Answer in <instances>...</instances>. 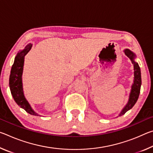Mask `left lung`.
Returning a JSON list of instances; mask_svg holds the SVG:
<instances>
[{
	"instance_id": "obj_1",
	"label": "left lung",
	"mask_w": 153,
	"mask_h": 153,
	"mask_svg": "<svg viewBox=\"0 0 153 153\" xmlns=\"http://www.w3.org/2000/svg\"><path fill=\"white\" fill-rule=\"evenodd\" d=\"M126 55L128 56V57L131 59L132 64L134 65V84L131 86V90L130 95H129V101L128 104L124 107L123 109L121 111L120 114V116H121L125 114L128 110L131 109V108L134 107V105L136 104V102L138 100L140 92V87L142 84V79H141V73H140V69L138 64L134 61V57H135V55L130 51L128 49H126L124 50Z\"/></svg>"
}]
</instances>
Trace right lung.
I'll return each instance as SVG.
<instances>
[{
    "label": "right lung",
    "instance_id": "add662e5",
    "mask_svg": "<svg viewBox=\"0 0 153 153\" xmlns=\"http://www.w3.org/2000/svg\"><path fill=\"white\" fill-rule=\"evenodd\" d=\"M31 48H32V45L29 44L25 46L24 50L21 51L20 53H18L17 56H15L14 63L11 67V74H10L9 87L13 97L18 105L31 115H38L32 109L30 104L25 99L22 88V76L23 67H24V56L27 55Z\"/></svg>",
    "mask_w": 153,
    "mask_h": 153
}]
</instances>
